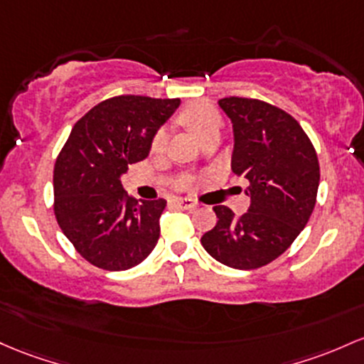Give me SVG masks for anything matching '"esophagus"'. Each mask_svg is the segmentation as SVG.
I'll return each instance as SVG.
<instances>
[{"label":"esophagus","instance_id":"esophagus-1","mask_svg":"<svg viewBox=\"0 0 364 364\" xmlns=\"http://www.w3.org/2000/svg\"><path fill=\"white\" fill-rule=\"evenodd\" d=\"M173 203L176 207H179V209H186V210H191V209H195V207H197V202L191 200V198L178 197V198H174Z\"/></svg>","mask_w":364,"mask_h":364}]
</instances>
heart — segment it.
Instances as JSON below:
<instances>
[{"instance_id": "heart-1", "label": "heart", "mask_w": 364, "mask_h": 364, "mask_svg": "<svg viewBox=\"0 0 364 364\" xmlns=\"http://www.w3.org/2000/svg\"><path fill=\"white\" fill-rule=\"evenodd\" d=\"M179 121L185 124L200 141L205 136H209V134L219 133L223 124L221 114L209 103H193V105H188L179 114ZM166 131H157V134L151 139V151L154 154L162 151L164 146H166Z\"/></svg>"}]
</instances>
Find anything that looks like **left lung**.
I'll use <instances>...</instances> for the list:
<instances>
[{
    "label": "left lung",
    "instance_id": "8db88e82",
    "mask_svg": "<svg viewBox=\"0 0 364 364\" xmlns=\"http://www.w3.org/2000/svg\"><path fill=\"white\" fill-rule=\"evenodd\" d=\"M219 107L233 124L231 171L249 181L250 207L235 215L215 205L218 223L200 238L221 264L255 269L279 257L313 214L319 164L313 143L290 114L261 100L230 97Z\"/></svg>",
    "mask_w": 364,
    "mask_h": 364
}]
</instances>
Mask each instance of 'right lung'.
<instances>
[{
    "label": "right lung",
    "mask_w": 364,
    "mask_h": 364,
    "mask_svg": "<svg viewBox=\"0 0 364 364\" xmlns=\"http://www.w3.org/2000/svg\"><path fill=\"white\" fill-rule=\"evenodd\" d=\"M179 98L122 95L93 107L72 127L53 171L55 215L63 235L93 266L126 271L155 249L166 200L127 195L121 178L149 157L151 139Z\"/></svg>",
    "instance_id": "1"
}]
</instances>
